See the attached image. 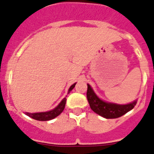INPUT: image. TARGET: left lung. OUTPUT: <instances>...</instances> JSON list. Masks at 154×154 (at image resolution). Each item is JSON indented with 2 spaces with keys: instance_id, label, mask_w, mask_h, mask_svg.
<instances>
[{
  "instance_id": "left-lung-1",
  "label": "left lung",
  "mask_w": 154,
  "mask_h": 154,
  "mask_svg": "<svg viewBox=\"0 0 154 154\" xmlns=\"http://www.w3.org/2000/svg\"><path fill=\"white\" fill-rule=\"evenodd\" d=\"M87 85H88V89H87L86 96L90 108L96 113L99 114L104 118L115 119V118L120 117L133 109L137 104V101L126 105H118L103 102L97 97L90 85L89 84H87Z\"/></svg>"
}]
</instances>
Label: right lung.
Wrapping results in <instances>:
<instances>
[{
	"mask_svg": "<svg viewBox=\"0 0 154 154\" xmlns=\"http://www.w3.org/2000/svg\"><path fill=\"white\" fill-rule=\"evenodd\" d=\"M75 85V83L73 84L72 86L69 88V92L71 90H72V89ZM65 103H66V98H64L62 99V101L59 103L58 106L55 107L54 109L51 110V111H48V112H37V113H29V112H26V115L31 117L32 119H36V120L39 121H48L51 120V119H54L56 116H58L59 114H61V112H62V111L64 110L65 106Z\"/></svg>",
	"mask_w": 154,
	"mask_h": 154,
	"instance_id": "1",
	"label": "right lung"
}]
</instances>
